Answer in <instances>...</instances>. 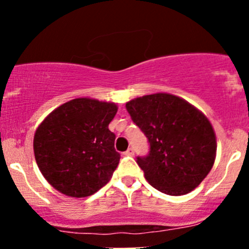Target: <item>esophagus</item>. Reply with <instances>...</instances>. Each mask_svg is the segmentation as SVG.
<instances>
[{"instance_id": "34e87169", "label": "esophagus", "mask_w": 249, "mask_h": 249, "mask_svg": "<svg viewBox=\"0 0 249 249\" xmlns=\"http://www.w3.org/2000/svg\"><path fill=\"white\" fill-rule=\"evenodd\" d=\"M125 154H126V155H130V157H132V155L135 154V150L132 149V148H129V149H127L126 152H125Z\"/></svg>"}]
</instances>
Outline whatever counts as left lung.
Returning <instances> with one entry per match:
<instances>
[{
	"mask_svg": "<svg viewBox=\"0 0 249 249\" xmlns=\"http://www.w3.org/2000/svg\"><path fill=\"white\" fill-rule=\"evenodd\" d=\"M125 106L149 142V154L137 158L148 183L173 196L194 190L211 171L217 153L207 117L166 92L136 97Z\"/></svg>",
	"mask_w": 249,
	"mask_h": 249,
	"instance_id": "1",
	"label": "left lung"
}]
</instances>
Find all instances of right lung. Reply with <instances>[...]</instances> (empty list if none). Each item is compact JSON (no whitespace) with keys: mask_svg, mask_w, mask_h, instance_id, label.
<instances>
[{"mask_svg":"<svg viewBox=\"0 0 249 249\" xmlns=\"http://www.w3.org/2000/svg\"><path fill=\"white\" fill-rule=\"evenodd\" d=\"M117 110L114 102L79 97L55 108L38 125L35 159L57 192L85 197L109 182L120 159L108 129Z\"/></svg>","mask_w":249,"mask_h":249,"instance_id":"right-lung-1","label":"right lung"}]
</instances>
